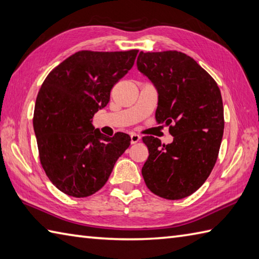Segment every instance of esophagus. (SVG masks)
<instances>
[{
  "label": "esophagus",
  "mask_w": 259,
  "mask_h": 259,
  "mask_svg": "<svg viewBox=\"0 0 259 259\" xmlns=\"http://www.w3.org/2000/svg\"><path fill=\"white\" fill-rule=\"evenodd\" d=\"M140 140H141V136L140 135H137L135 133H132L131 134V143L132 144L137 143V142H140Z\"/></svg>",
  "instance_id": "obj_1"
}]
</instances>
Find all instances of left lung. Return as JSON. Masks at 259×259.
Instances as JSON below:
<instances>
[{"label":"left lung","instance_id":"1","mask_svg":"<svg viewBox=\"0 0 259 259\" xmlns=\"http://www.w3.org/2000/svg\"><path fill=\"white\" fill-rule=\"evenodd\" d=\"M137 69L157 91V123L170 126L171 144L143 137L149 159L142 176L151 191L168 200L183 199L202 186L217 161L224 135L220 89L191 57L179 51L143 52Z\"/></svg>","mask_w":259,"mask_h":259}]
</instances>
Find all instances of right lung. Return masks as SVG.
I'll use <instances>...</instances> for the list:
<instances>
[{
    "label": "right lung",
    "mask_w": 259,
    "mask_h": 259,
    "mask_svg": "<svg viewBox=\"0 0 259 259\" xmlns=\"http://www.w3.org/2000/svg\"><path fill=\"white\" fill-rule=\"evenodd\" d=\"M139 50L79 51L57 66L36 97L33 130L41 165L58 189L85 198L104 187L130 135L107 137L93 116L109 102L110 91L134 65Z\"/></svg>",
    "instance_id": "right-lung-1"
}]
</instances>
